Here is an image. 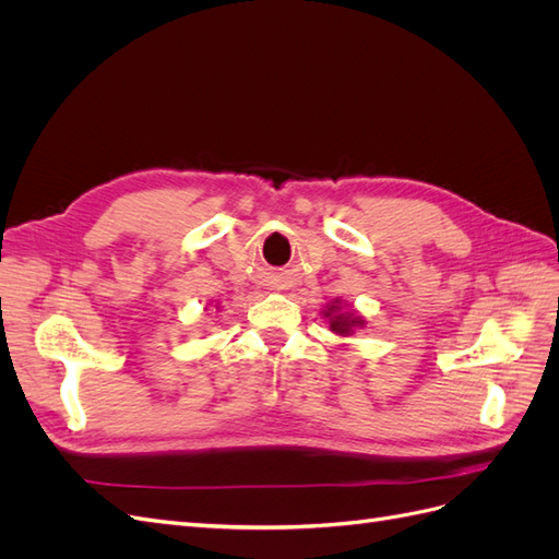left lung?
Segmentation results:
<instances>
[{"label":"left lung","instance_id":"obj_1","mask_svg":"<svg viewBox=\"0 0 559 559\" xmlns=\"http://www.w3.org/2000/svg\"><path fill=\"white\" fill-rule=\"evenodd\" d=\"M321 317L329 319V329L341 337H349L354 331L366 326V319L357 310L347 308V300L343 302L341 298L331 300L326 310H321Z\"/></svg>","mask_w":559,"mask_h":559}]
</instances>
